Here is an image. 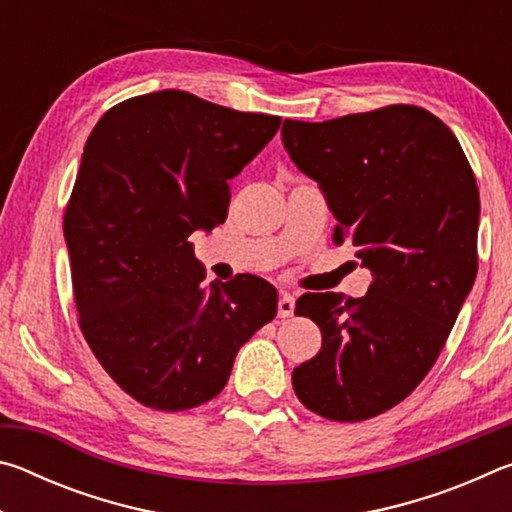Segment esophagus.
Masks as SVG:
<instances>
[{
	"instance_id": "obj_1",
	"label": "esophagus",
	"mask_w": 512,
	"mask_h": 512,
	"mask_svg": "<svg viewBox=\"0 0 512 512\" xmlns=\"http://www.w3.org/2000/svg\"><path fill=\"white\" fill-rule=\"evenodd\" d=\"M293 298L289 296V293H282L280 296V300H277V316L280 318H289V316H293Z\"/></svg>"
}]
</instances>
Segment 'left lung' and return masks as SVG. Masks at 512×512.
Wrapping results in <instances>:
<instances>
[{
    "instance_id": "1",
    "label": "left lung",
    "mask_w": 512,
    "mask_h": 512,
    "mask_svg": "<svg viewBox=\"0 0 512 512\" xmlns=\"http://www.w3.org/2000/svg\"><path fill=\"white\" fill-rule=\"evenodd\" d=\"M284 149L323 189L334 244L372 271L363 298L305 293L323 348L293 370L298 400L334 422L393 409L427 377L470 293L479 187L456 135L429 110L393 103L339 119H284Z\"/></svg>"
}]
</instances>
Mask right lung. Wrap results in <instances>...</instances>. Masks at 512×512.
I'll return each mask as SVG.
<instances>
[{"instance_id": "add662e5", "label": "right lung", "mask_w": 512, "mask_h": 512, "mask_svg": "<svg viewBox=\"0 0 512 512\" xmlns=\"http://www.w3.org/2000/svg\"><path fill=\"white\" fill-rule=\"evenodd\" d=\"M280 121L162 90L112 106L85 142L63 219L79 325L103 370L149 409L214 400L241 345L277 314L257 275L205 287L189 235L225 221L228 180Z\"/></svg>"}]
</instances>
